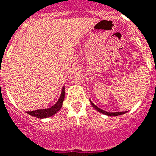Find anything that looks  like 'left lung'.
I'll return each mask as SVG.
<instances>
[{"instance_id":"obj_1","label":"left lung","mask_w":156,"mask_h":156,"mask_svg":"<svg viewBox=\"0 0 156 156\" xmlns=\"http://www.w3.org/2000/svg\"><path fill=\"white\" fill-rule=\"evenodd\" d=\"M90 103H91L92 106L95 108L96 111H100L101 113H102V114H105V115H110V116H116V115H122V114H125L126 112H107V111H103V110H101V109H100V108H98L95 105H94L93 103H92L91 101H90Z\"/></svg>"}]
</instances>
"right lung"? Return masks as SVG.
Masks as SVG:
<instances>
[{
  "instance_id": "obj_1",
  "label": "right lung",
  "mask_w": 156,
  "mask_h": 156,
  "mask_svg": "<svg viewBox=\"0 0 156 156\" xmlns=\"http://www.w3.org/2000/svg\"><path fill=\"white\" fill-rule=\"evenodd\" d=\"M65 98V87L62 88V92H61V95L60 99L58 100L57 103L54 105L52 107L49 108V109H45V110H36V111H27V113L32 116L37 117L40 119L42 118H46V117H50L55 115V113H57L58 111H60V109L62 106V103L64 101Z\"/></svg>"
}]
</instances>
